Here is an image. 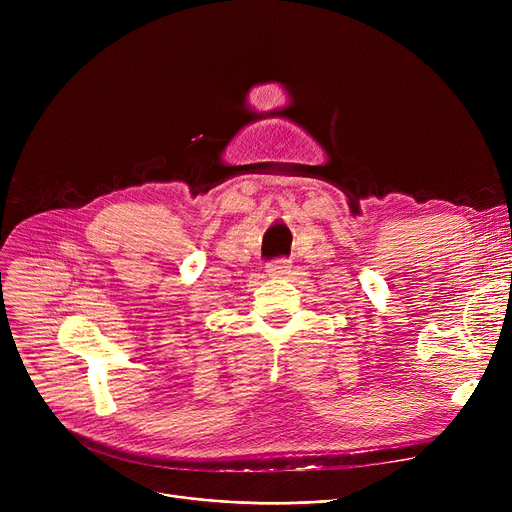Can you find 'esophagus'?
I'll return each mask as SVG.
<instances>
[{"label":"esophagus","mask_w":512,"mask_h":512,"mask_svg":"<svg viewBox=\"0 0 512 512\" xmlns=\"http://www.w3.org/2000/svg\"><path fill=\"white\" fill-rule=\"evenodd\" d=\"M290 259H286V257H278V259H272V261H267V276H274V278H278V276H284V274H288V270H290Z\"/></svg>","instance_id":"1"}]
</instances>
